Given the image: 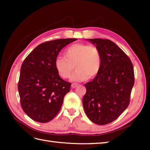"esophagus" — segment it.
Instances as JSON below:
<instances>
[{
  "instance_id": "1",
  "label": "esophagus",
  "mask_w": 150,
  "mask_h": 150,
  "mask_svg": "<svg viewBox=\"0 0 150 150\" xmlns=\"http://www.w3.org/2000/svg\"><path fill=\"white\" fill-rule=\"evenodd\" d=\"M78 86V84H75V83H73L72 84H71V88H76Z\"/></svg>"
}]
</instances>
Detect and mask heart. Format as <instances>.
Returning <instances> with one entry per match:
<instances>
[{"label": "heart", "mask_w": 150, "mask_h": 150, "mask_svg": "<svg viewBox=\"0 0 150 150\" xmlns=\"http://www.w3.org/2000/svg\"><path fill=\"white\" fill-rule=\"evenodd\" d=\"M101 55L97 47L90 44L77 43L69 46L64 52V57L59 56L55 60V67L60 77L68 79L73 69L75 71L71 81L80 82L93 78L101 68Z\"/></svg>", "instance_id": "obj_1"}]
</instances>
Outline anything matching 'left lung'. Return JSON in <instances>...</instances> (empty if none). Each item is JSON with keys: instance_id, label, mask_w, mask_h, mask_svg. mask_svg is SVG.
<instances>
[{"instance_id": "obj_1", "label": "left lung", "mask_w": 150, "mask_h": 150, "mask_svg": "<svg viewBox=\"0 0 150 150\" xmlns=\"http://www.w3.org/2000/svg\"><path fill=\"white\" fill-rule=\"evenodd\" d=\"M86 40L99 50L102 64L98 74L84 84L86 93L82 104L89 119L104 125L116 120L128 106L134 85V71L129 57L112 41Z\"/></svg>"}]
</instances>
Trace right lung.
Instances as JSON below:
<instances>
[{
	"mask_svg": "<svg viewBox=\"0 0 150 150\" xmlns=\"http://www.w3.org/2000/svg\"><path fill=\"white\" fill-rule=\"evenodd\" d=\"M77 40L57 39L40 44L22 63L18 84L21 104L33 120L47 122L60 111L71 83L60 77L55 60L64 47Z\"/></svg>",
	"mask_w": 150,
	"mask_h": 150,
	"instance_id": "1",
	"label": "right lung"
}]
</instances>
